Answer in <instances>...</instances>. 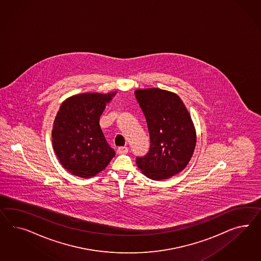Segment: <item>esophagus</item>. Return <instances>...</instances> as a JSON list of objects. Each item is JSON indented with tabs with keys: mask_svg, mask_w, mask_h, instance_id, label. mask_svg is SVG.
<instances>
[{
	"mask_svg": "<svg viewBox=\"0 0 261 261\" xmlns=\"http://www.w3.org/2000/svg\"><path fill=\"white\" fill-rule=\"evenodd\" d=\"M127 152H128V148L125 147V146H121V147H119V148L117 149V153L120 154V155L127 154Z\"/></svg>",
	"mask_w": 261,
	"mask_h": 261,
	"instance_id": "obj_1",
	"label": "esophagus"
}]
</instances>
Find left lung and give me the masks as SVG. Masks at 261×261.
Segmentation results:
<instances>
[{"label":"left lung","instance_id":"8db88e82","mask_svg":"<svg viewBox=\"0 0 261 261\" xmlns=\"http://www.w3.org/2000/svg\"><path fill=\"white\" fill-rule=\"evenodd\" d=\"M135 96L148 125L150 150L137 158L143 175L167 179L181 172L190 162L197 133L190 114L176 93L160 88L138 89Z\"/></svg>","mask_w":261,"mask_h":261}]
</instances>
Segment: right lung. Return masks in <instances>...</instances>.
<instances>
[{
  "instance_id": "add662e5",
  "label": "right lung",
  "mask_w": 261,
  "mask_h": 261,
  "mask_svg": "<svg viewBox=\"0 0 261 261\" xmlns=\"http://www.w3.org/2000/svg\"><path fill=\"white\" fill-rule=\"evenodd\" d=\"M116 94L81 93L60 106L53 123L52 143L58 160L72 175L95 176L115 156L99 126V118Z\"/></svg>"
}]
</instances>
